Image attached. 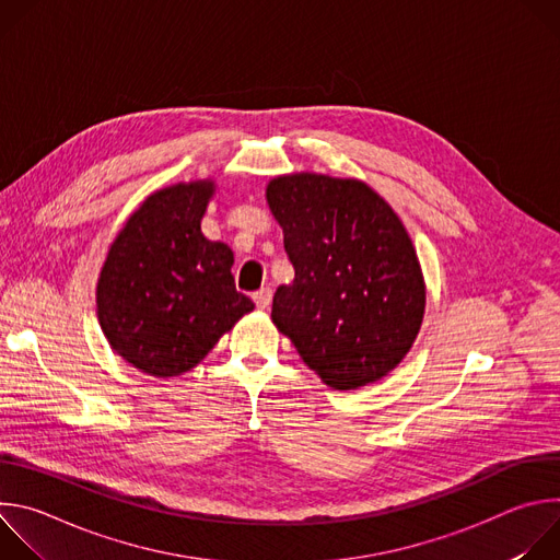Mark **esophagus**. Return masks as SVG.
I'll return each instance as SVG.
<instances>
[{"label":"esophagus","mask_w":560,"mask_h":560,"mask_svg":"<svg viewBox=\"0 0 560 560\" xmlns=\"http://www.w3.org/2000/svg\"><path fill=\"white\" fill-rule=\"evenodd\" d=\"M253 301H255V303H257V307H261V310L270 307V303H272V290H270V288H261V290H257V292L253 294Z\"/></svg>","instance_id":"esophagus-1"}]
</instances>
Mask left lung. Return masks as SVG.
<instances>
[{
	"mask_svg": "<svg viewBox=\"0 0 560 560\" xmlns=\"http://www.w3.org/2000/svg\"><path fill=\"white\" fill-rule=\"evenodd\" d=\"M266 199L294 268V281L275 292V326L326 385L378 381L410 352L425 312L406 225L359 179L283 175Z\"/></svg>",
	"mask_w": 560,
	"mask_h": 560,
	"instance_id": "8db88e82",
	"label": "left lung"
}]
</instances>
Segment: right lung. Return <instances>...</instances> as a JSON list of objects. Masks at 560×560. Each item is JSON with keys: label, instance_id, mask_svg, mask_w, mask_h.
I'll return each mask as SVG.
<instances>
[{"label": "right lung", "instance_id": "add662e5", "mask_svg": "<svg viewBox=\"0 0 560 560\" xmlns=\"http://www.w3.org/2000/svg\"><path fill=\"white\" fill-rule=\"evenodd\" d=\"M214 182L152 192L113 242L97 281V316L132 368L168 378L195 368L255 303L236 292L234 257L201 232Z\"/></svg>", "mask_w": 560, "mask_h": 560}]
</instances>
